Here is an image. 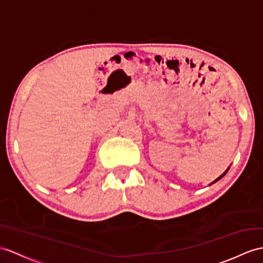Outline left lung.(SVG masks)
Returning a JSON list of instances; mask_svg holds the SVG:
<instances>
[{"label":"left lung","mask_w":263,"mask_h":263,"mask_svg":"<svg viewBox=\"0 0 263 263\" xmlns=\"http://www.w3.org/2000/svg\"><path fill=\"white\" fill-rule=\"evenodd\" d=\"M228 171H229V168H228V170H227L226 172H224V173H223V174H222V175H221L220 177H217V178H216V180H215V181H214L213 183H215V182H217V181H219V180H221V178H222V177H223L224 175H226V174H227V173H228Z\"/></svg>","instance_id":"8db88e82"}]
</instances>
